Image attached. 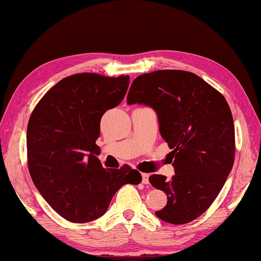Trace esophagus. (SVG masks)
I'll return each instance as SVG.
<instances>
[{"label":"esophagus","mask_w":261,"mask_h":261,"mask_svg":"<svg viewBox=\"0 0 261 261\" xmlns=\"http://www.w3.org/2000/svg\"><path fill=\"white\" fill-rule=\"evenodd\" d=\"M141 176H142V180H141V182L144 183V185H148V183H149V174H147V173H141Z\"/></svg>","instance_id":"34e87169"}]
</instances>
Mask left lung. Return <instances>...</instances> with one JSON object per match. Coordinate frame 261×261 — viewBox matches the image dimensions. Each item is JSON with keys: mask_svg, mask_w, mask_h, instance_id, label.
Segmentation results:
<instances>
[{"mask_svg": "<svg viewBox=\"0 0 261 261\" xmlns=\"http://www.w3.org/2000/svg\"><path fill=\"white\" fill-rule=\"evenodd\" d=\"M126 103L156 111L160 132L172 151L175 174L149 176L167 196L156 216L181 225L211 207L234 164L236 135L224 96L200 76L183 70H158L134 80Z\"/></svg>", "mask_w": 261, "mask_h": 261, "instance_id": "1", "label": "left lung"}]
</instances>
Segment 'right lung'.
<instances>
[{
    "label": "right lung",
    "mask_w": 261,
    "mask_h": 261,
    "mask_svg": "<svg viewBox=\"0 0 261 261\" xmlns=\"http://www.w3.org/2000/svg\"><path fill=\"white\" fill-rule=\"evenodd\" d=\"M129 75L76 73L53 86L33 111L27 127L28 168L48 205L72 223L103 216L119 189L139 185L131 166L104 168L96 155L100 119L119 105Z\"/></svg>",
    "instance_id": "add662e5"
}]
</instances>
